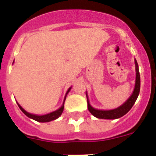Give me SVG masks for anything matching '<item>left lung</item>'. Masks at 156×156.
<instances>
[{"instance_id":"1","label":"left lung","mask_w":156,"mask_h":156,"mask_svg":"<svg viewBox=\"0 0 156 156\" xmlns=\"http://www.w3.org/2000/svg\"><path fill=\"white\" fill-rule=\"evenodd\" d=\"M135 69H136V80H135V87L133 94L126 101V102L123 103L122 105H120L118 108L112 110H98L96 108H94L89 103L87 94V108L90 111V113L94 116L97 117L98 119H115L118 118L123 116L125 114H126L130 110V108L133 107V104L137 100V97L140 92V73H139L138 64L137 62V60L135 59Z\"/></svg>"}]
</instances>
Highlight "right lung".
Returning a JSON list of instances; mask_svg holds the SVG:
<instances>
[{
  "label": "right lung",
  "instance_id": "1",
  "mask_svg": "<svg viewBox=\"0 0 156 156\" xmlns=\"http://www.w3.org/2000/svg\"><path fill=\"white\" fill-rule=\"evenodd\" d=\"M70 89H71V87L69 88V90H67V92H66V94H67L69 92ZM66 96H65L64 101H63V104H62V105L61 108H59L58 109L56 110V111L52 112H51V113L46 114V115H34V114L29 113V112H27V111H25V110L22 108L19 103L17 102V104H18V105H19V108L22 110V112H23V113H24L26 115H27V116H28L29 118H30V119H34V120L37 121V122H50V121L55 120V119H58V117L62 115V113L63 109H64V103H65V101H66Z\"/></svg>",
  "mask_w": 156,
  "mask_h": 156
}]
</instances>
